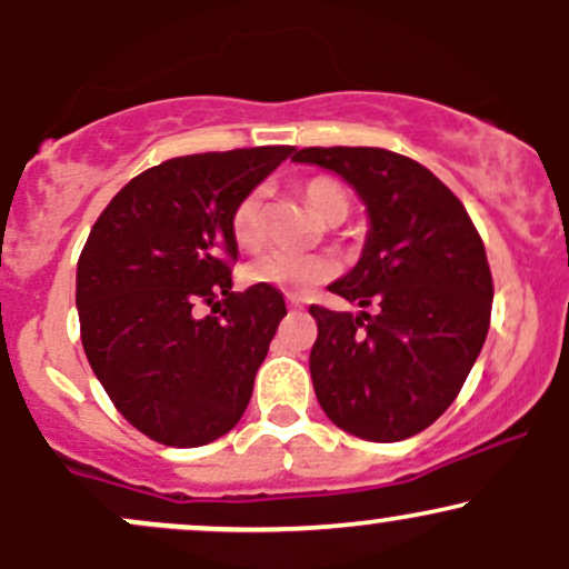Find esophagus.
Returning a JSON list of instances; mask_svg holds the SVG:
<instances>
[{"mask_svg":"<svg viewBox=\"0 0 569 569\" xmlns=\"http://www.w3.org/2000/svg\"><path fill=\"white\" fill-rule=\"evenodd\" d=\"M286 302H289L291 310H305V302L299 297H286Z\"/></svg>","mask_w":569,"mask_h":569,"instance_id":"1","label":"esophagus"}]
</instances>
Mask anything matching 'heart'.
I'll use <instances>...</instances> for the list:
<instances>
[{
    "label": "heart",
    "instance_id": "1",
    "mask_svg": "<svg viewBox=\"0 0 569 569\" xmlns=\"http://www.w3.org/2000/svg\"><path fill=\"white\" fill-rule=\"evenodd\" d=\"M305 200L310 202L318 217L339 224L350 213V194L339 181L329 176H316L302 184ZM230 230L234 243L240 248H257L264 238V192L251 189L232 208ZM337 272V262L323 253H291V251H267L248 264L246 276L253 283L272 286L291 297L310 291L312 286L323 283Z\"/></svg>",
    "mask_w": 569,
    "mask_h": 569
}]
</instances>
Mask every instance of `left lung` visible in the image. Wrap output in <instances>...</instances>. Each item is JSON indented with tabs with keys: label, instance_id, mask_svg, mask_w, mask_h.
<instances>
[{
	"label": "left lung",
	"instance_id": "left-lung-1",
	"mask_svg": "<svg viewBox=\"0 0 569 569\" xmlns=\"http://www.w3.org/2000/svg\"><path fill=\"white\" fill-rule=\"evenodd\" d=\"M293 160L342 176L371 219L361 259L329 291L375 312L310 305L318 403L358 439H409L449 409L487 339L495 289L485 240L417 160L377 147H307Z\"/></svg>",
	"mask_w": 569,
	"mask_h": 569
}]
</instances>
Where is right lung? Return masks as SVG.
Here are the masks:
<instances>
[{"label":"right lung","instance_id":"obj_1","mask_svg":"<svg viewBox=\"0 0 569 569\" xmlns=\"http://www.w3.org/2000/svg\"><path fill=\"white\" fill-rule=\"evenodd\" d=\"M293 147L187 154L130 179L103 208L77 262L90 369L152 441L192 449L230 433L251 401L283 293L232 291V208ZM200 306H211L208 317Z\"/></svg>","mask_w":569,"mask_h":569}]
</instances>
